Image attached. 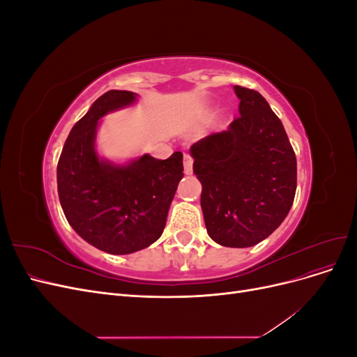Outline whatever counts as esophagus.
<instances>
[{
	"label": "esophagus",
	"instance_id": "esophagus-1",
	"mask_svg": "<svg viewBox=\"0 0 357 357\" xmlns=\"http://www.w3.org/2000/svg\"><path fill=\"white\" fill-rule=\"evenodd\" d=\"M192 165H193V159L189 155H185V172L188 176L192 174V171H193Z\"/></svg>",
	"mask_w": 357,
	"mask_h": 357
}]
</instances>
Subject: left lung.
Wrapping results in <instances>:
<instances>
[{"label":"left lung","instance_id":"left-lung-1","mask_svg":"<svg viewBox=\"0 0 357 357\" xmlns=\"http://www.w3.org/2000/svg\"><path fill=\"white\" fill-rule=\"evenodd\" d=\"M234 89L241 116L226 131L199 139L190 155L211 240L225 247H252L271 235L290 211L296 156L264 96L243 86Z\"/></svg>","mask_w":357,"mask_h":357}]
</instances>
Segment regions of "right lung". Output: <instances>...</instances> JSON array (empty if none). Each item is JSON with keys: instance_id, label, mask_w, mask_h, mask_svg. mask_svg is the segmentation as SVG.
<instances>
[{"instance_id": "1", "label": "right lung", "mask_w": 357, "mask_h": 357, "mask_svg": "<svg viewBox=\"0 0 357 357\" xmlns=\"http://www.w3.org/2000/svg\"><path fill=\"white\" fill-rule=\"evenodd\" d=\"M129 91H109L75 123L58 162V195L63 214L84 241L112 255H129L164 232L178 181L183 153L160 160L149 155L114 165L95 152L98 121L135 101Z\"/></svg>"}]
</instances>
